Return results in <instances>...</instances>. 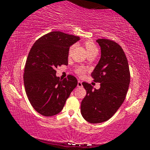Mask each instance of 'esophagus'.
<instances>
[{"instance_id":"34e87169","label":"esophagus","mask_w":150,"mask_h":150,"mask_svg":"<svg viewBox=\"0 0 150 150\" xmlns=\"http://www.w3.org/2000/svg\"><path fill=\"white\" fill-rule=\"evenodd\" d=\"M82 86V82H81L80 80H78V82H77V87H80Z\"/></svg>"}]
</instances>
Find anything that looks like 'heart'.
Listing matches in <instances>:
<instances>
[{
  "instance_id": "obj_1",
  "label": "heart",
  "mask_w": 150,
  "mask_h": 150,
  "mask_svg": "<svg viewBox=\"0 0 150 150\" xmlns=\"http://www.w3.org/2000/svg\"><path fill=\"white\" fill-rule=\"evenodd\" d=\"M84 45H85V49L88 53L91 52V51H95V50H97V48H96V46H95V44H94V43L91 40L85 41V42H84ZM72 49H73V47H70V49L69 50L70 53H71ZM75 72H76V73L77 74V75H80L81 76V75H83L85 73L86 69L84 68V67L80 66V67H78V68H77V69L75 70Z\"/></svg>"
}]
</instances>
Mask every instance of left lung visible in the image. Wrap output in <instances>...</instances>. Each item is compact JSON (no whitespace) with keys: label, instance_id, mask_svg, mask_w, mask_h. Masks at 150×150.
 <instances>
[{"label":"left lung","instance_id":"8db88e82","mask_svg":"<svg viewBox=\"0 0 150 150\" xmlns=\"http://www.w3.org/2000/svg\"><path fill=\"white\" fill-rule=\"evenodd\" d=\"M101 58L91 73L100 88L82 82L86 89L81 102V113L91 123H100L112 117L124 101L130 84V73L126 56L119 44L112 40L99 39Z\"/></svg>","mask_w":150,"mask_h":150}]
</instances>
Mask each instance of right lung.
I'll list each match as a JSON object with an SVG mask.
<instances>
[{"label":"right lung","instance_id":"1","mask_svg":"<svg viewBox=\"0 0 150 150\" xmlns=\"http://www.w3.org/2000/svg\"><path fill=\"white\" fill-rule=\"evenodd\" d=\"M80 37L54 31L36 41L26 61L23 75L25 88L31 105L44 116L58 114L63 109L77 80L68 75L56 77V68L68 64L70 46Z\"/></svg>","mask_w":150,"mask_h":150}]
</instances>
